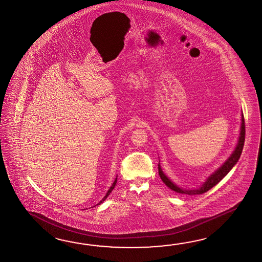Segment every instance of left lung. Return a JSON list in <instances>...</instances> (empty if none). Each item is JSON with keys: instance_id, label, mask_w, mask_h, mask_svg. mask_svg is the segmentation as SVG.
I'll list each match as a JSON object with an SVG mask.
<instances>
[{"instance_id": "left-lung-1", "label": "left lung", "mask_w": 262, "mask_h": 262, "mask_svg": "<svg viewBox=\"0 0 262 262\" xmlns=\"http://www.w3.org/2000/svg\"><path fill=\"white\" fill-rule=\"evenodd\" d=\"M244 140H245V123H244V116L242 118V127H241V134H239V138H238V145L236 146L235 150L232 153V155L228 158L226 163L222 165L220 168L216 171L215 173L211 174L207 181H205L202 186L198 189H192V190H186V189H181L180 187L177 186L172 181L169 180L168 178L163 174L162 168L160 166V163L158 165L159 169V174L163 181V183L168 187L169 189L173 190L174 192L182 193V194H189V195H195V194H201L204 192H208L213 186H215L216 184L222 181L227 173L232 169L233 166L237 163L238 159L241 157V154L244 148Z\"/></svg>"}]
</instances>
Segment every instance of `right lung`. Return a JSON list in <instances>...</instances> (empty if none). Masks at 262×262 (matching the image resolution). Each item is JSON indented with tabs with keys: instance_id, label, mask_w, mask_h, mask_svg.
Masks as SVG:
<instances>
[{
	"instance_id": "right-lung-1",
	"label": "right lung",
	"mask_w": 262,
	"mask_h": 262,
	"mask_svg": "<svg viewBox=\"0 0 262 262\" xmlns=\"http://www.w3.org/2000/svg\"><path fill=\"white\" fill-rule=\"evenodd\" d=\"M117 179H116V180H115V181H114V183H113V184H112V186H111L110 189H109V190H108V192H107V193H106V194H105L104 198H102V200H100V201H99V204H97V205H99V204L102 203V202H103V201H104L105 199H106V198H108V195H109V194H110L111 192H112V191H113V190H114V188H115V186H116V184H117ZM94 207H95V206H94Z\"/></svg>"
}]
</instances>
